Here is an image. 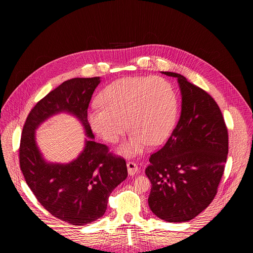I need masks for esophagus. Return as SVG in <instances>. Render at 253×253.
<instances>
[{
    "instance_id": "1",
    "label": "esophagus",
    "mask_w": 253,
    "mask_h": 253,
    "mask_svg": "<svg viewBox=\"0 0 253 253\" xmlns=\"http://www.w3.org/2000/svg\"><path fill=\"white\" fill-rule=\"evenodd\" d=\"M126 167H127V172L130 176L135 175V173L139 171V167L138 165L133 163V162H127L126 163Z\"/></svg>"
}]
</instances>
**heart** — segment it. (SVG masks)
I'll list each match as a JSON object with an SVG mask.
<instances>
[{
    "mask_svg": "<svg viewBox=\"0 0 253 253\" xmlns=\"http://www.w3.org/2000/svg\"><path fill=\"white\" fill-rule=\"evenodd\" d=\"M98 103L87 112L92 130L110 144L132 129L120 148L127 157L145 152L152 144L168 140L176 126L179 100L173 85L165 78L126 77L106 86Z\"/></svg>",
    "mask_w": 253,
    "mask_h": 253,
    "instance_id": "obj_1",
    "label": "heart"
}]
</instances>
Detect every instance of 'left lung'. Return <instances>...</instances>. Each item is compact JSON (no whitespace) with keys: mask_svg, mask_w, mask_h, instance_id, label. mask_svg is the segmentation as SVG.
Wrapping results in <instances>:
<instances>
[{"mask_svg":"<svg viewBox=\"0 0 253 253\" xmlns=\"http://www.w3.org/2000/svg\"><path fill=\"white\" fill-rule=\"evenodd\" d=\"M179 121L164 147L151 155L146 174L152 187L151 211L170 223L187 222L215 198L228 155V131L211 97L180 74Z\"/></svg>","mask_w":253,"mask_h":253,"instance_id":"left-lung-1","label":"left lung"}]
</instances>
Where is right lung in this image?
Segmentation results:
<instances>
[{"instance_id":"obj_1","label":"right lung","mask_w":253,"mask_h":253,"mask_svg":"<svg viewBox=\"0 0 253 253\" xmlns=\"http://www.w3.org/2000/svg\"><path fill=\"white\" fill-rule=\"evenodd\" d=\"M100 77L74 78L49 92L32 108L19 149L20 168L37 201L52 216L75 226L101 218L112 190L127 177L125 159L94 141L87 109ZM73 115L86 134L84 149L69 164L46 162L36 143V129L51 116Z\"/></svg>"}]
</instances>
